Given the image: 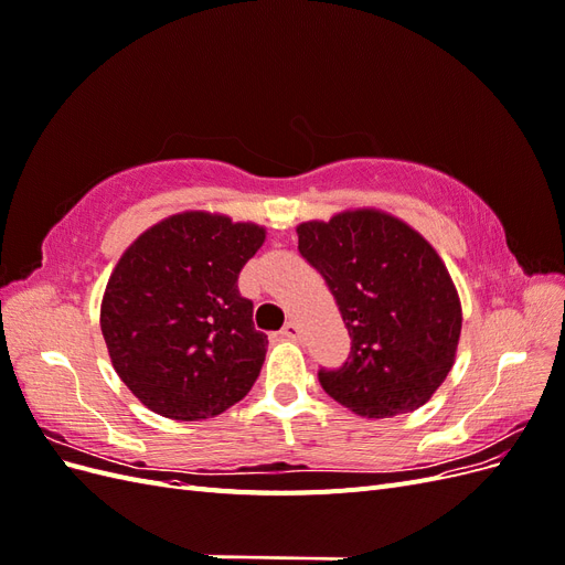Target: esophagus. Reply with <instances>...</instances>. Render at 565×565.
<instances>
[{"label":"esophagus","mask_w":565,"mask_h":565,"mask_svg":"<svg viewBox=\"0 0 565 565\" xmlns=\"http://www.w3.org/2000/svg\"><path fill=\"white\" fill-rule=\"evenodd\" d=\"M280 334H282L285 339H289V341H297V339L301 337V332H299V324H297V322H287L285 328L280 330Z\"/></svg>","instance_id":"34e87169"}]
</instances>
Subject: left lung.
<instances>
[{"label": "left lung", "instance_id": "8db88e82", "mask_svg": "<svg viewBox=\"0 0 565 565\" xmlns=\"http://www.w3.org/2000/svg\"><path fill=\"white\" fill-rule=\"evenodd\" d=\"M299 252L328 282L351 337L328 396L367 419L413 413L455 365L461 303L438 252L403 218L347 210L297 226Z\"/></svg>", "mask_w": 565, "mask_h": 565}]
</instances>
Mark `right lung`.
Instances as JSON below:
<instances>
[{
	"label": "right lung",
	"instance_id": "1",
	"mask_svg": "<svg viewBox=\"0 0 565 565\" xmlns=\"http://www.w3.org/2000/svg\"><path fill=\"white\" fill-rule=\"evenodd\" d=\"M264 241L259 224L198 210L162 218L119 256L100 332L119 380L152 413L200 422L249 393L268 339L237 276Z\"/></svg>",
	"mask_w": 565,
	"mask_h": 565
}]
</instances>
